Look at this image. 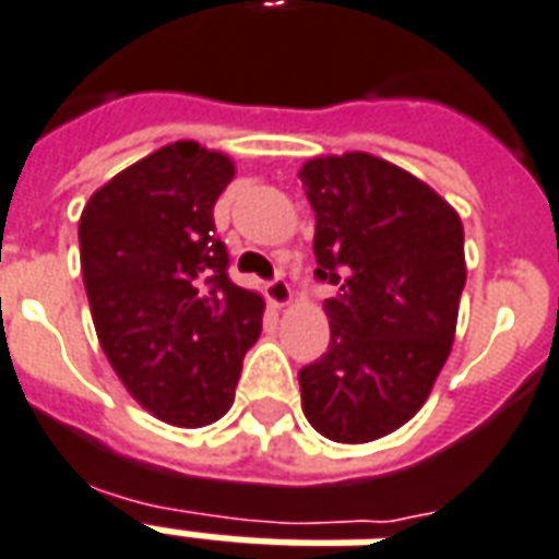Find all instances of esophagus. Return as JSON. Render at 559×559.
Listing matches in <instances>:
<instances>
[{
  "instance_id": "1",
  "label": "esophagus",
  "mask_w": 559,
  "mask_h": 559,
  "mask_svg": "<svg viewBox=\"0 0 559 559\" xmlns=\"http://www.w3.org/2000/svg\"><path fill=\"white\" fill-rule=\"evenodd\" d=\"M266 296H270V305L272 308H287V305H293V289H289V284L284 278H275L266 284Z\"/></svg>"
}]
</instances>
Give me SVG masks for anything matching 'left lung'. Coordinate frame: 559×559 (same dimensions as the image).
Masks as SVG:
<instances>
[{"label":"left lung","instance_id":"8db88e82","mask_svg":"<svg viewBox=\"0 0 559 559\" xmlns=\"http://www.w3.org/2000/svg\"><path fill=\"white\" fill-rule=\"evenodd\" d=\"M317 216L331 343L298 372L301 411L334 442L381 440L428 402L451 355L466 284L463 223L433 187L369 152L298 169Z\"/></svg>","mask_w":559,"mask_h":559}]
</instances>
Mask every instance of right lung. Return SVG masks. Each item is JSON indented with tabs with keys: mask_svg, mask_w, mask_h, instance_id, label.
<instances>
[{
	"mask_svg": "<svg viewBox=\"0 0 559 559\" xmlns=\"http://www.w3.org/2000/svg\"><path fill=\"white\" fill-rule=\"evenodd\" d=\"M237 176L225 152L166 143L91 195L81 275L99 346L155 419L204 428L231 411L263 296L228 278L213 204Z\"/></svg>",
	"mask_w": 559,
	"mask_h": 559,
	"instance_id": "add662e5",
	"label": "right lung"
}]
</instances>
